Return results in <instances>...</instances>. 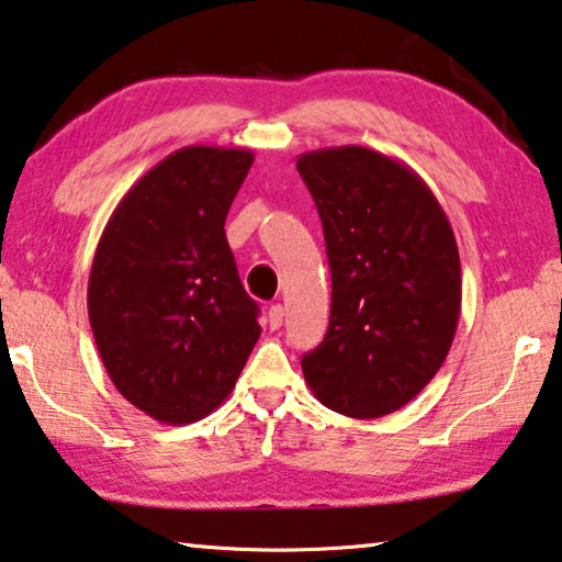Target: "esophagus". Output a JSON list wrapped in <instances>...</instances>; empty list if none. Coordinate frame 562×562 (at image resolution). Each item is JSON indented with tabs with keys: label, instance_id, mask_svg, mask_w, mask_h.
I'll return each mask as SVG.
<instances>
[{
	"label": "esophagus",
	"instance_id": "obj_1",
	"mask_svg": "<svg viewBox=\"0 0 562 562\" xmlns=\"http://www.w3.org/2000/svg\"><path fill=\"white\" fill-rule=\"evenodd\" d=\"M283 316H286V311H283L281 303H273V306L269 308V324H271V328H273V330H276V328H281V324H283Z\"/></svg>",
	"mask_w": 562,
	"mask_h": 562
}]
</instances>
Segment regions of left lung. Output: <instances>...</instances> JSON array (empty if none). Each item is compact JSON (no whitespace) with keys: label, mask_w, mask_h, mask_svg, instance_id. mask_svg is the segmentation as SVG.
Masks as SVG:
<instances>
[{"label":"left lung","mask_w":562,"mask_h":562,"mask_svg":"<svg viewBox=\"0 0 562 562\" xmlns=\"http://www.w3.org/2000/svg\"><path fill=\"white\" fill-rule=\"evenodd\" d=\"M324 224L330 318L301 358L326 408L371 420L411 403L443 366L461 318V256L446 211L406 164L366 146L296 159Z\"/></svg>","instance_id":"8db88e82"}]
</instances>
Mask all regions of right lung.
<instances>
[{
	"label": "right lung",
	"instance_id": "right-lung-1",
	"mask_svg": "<svg viewBox=\"0 0 562 562\" xmlns=\"http://www.w3.org/2000/svg\"><path fill=\"white\" fill-rule=\"evenodd\" d=\"M251 164L248 149L183 146L126 191L97 244L87 306L101 363L167 426L216 411L261 336L224 232Z\"/></svg>",
	"mask_w": 562,
	"mask_h": 562
}]
</instances>
